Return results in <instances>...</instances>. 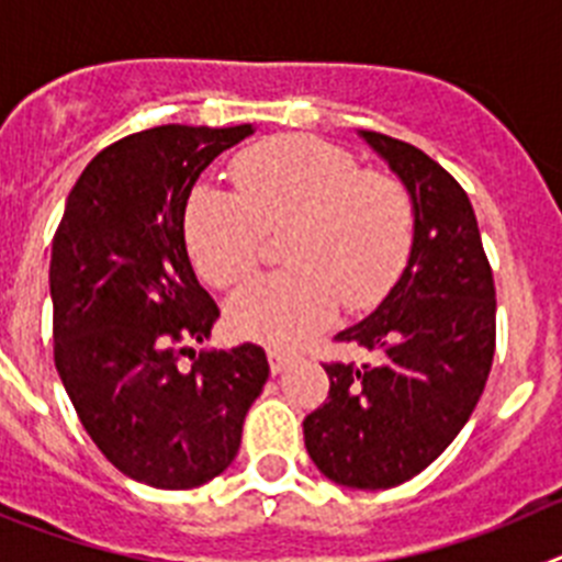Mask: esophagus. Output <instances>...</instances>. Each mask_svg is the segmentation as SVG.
<instances>
[{
	"label": "esophagus",
	"instance_id": "obj_1",
	"mask_svg": "<svg viewBox=\"0 0 562 562\" xmlns=\"http://www.w3.org/2000/svg\"><path fill=\"white\" fill-rule=\"evenodd\" d=\"M293 356L288 350H282V347H269V363H271V372L274 375H280V372H285L288 367H291Z\"/></svg>",
	"mask_w": 562,
	"mask_h": 562
}]
</instances>
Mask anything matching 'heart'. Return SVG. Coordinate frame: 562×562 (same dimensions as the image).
<instances>
[{
	"label": "heart",
	"mask_w": 562,
	"mask_h": 562,
	"mask_svg": "<svg viewBox=\"0 0 562 562\" xmlns=\"http://www.w3.org/2000/svg\"><path fill=\"white\" fill-rule=\"evenodd\" d=\"M229 195L195 187L184 210V244L215 288L244 282L260 266L262 232L291 226L282 257L293 269L237 293L229 322L240 336L296 344L333 322L341 300L375 305L406 269L414 204L389 173L363 170L347 150L313 136H274L232 165Z\"/></svg>",
	"instance_id": "heart-1"
}]
</instances>
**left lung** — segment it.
<instances>
[{
	"label": "left lung",
	"instance_id": "1",
	"mask_svg": "<svg viewBox=\"0 0 562 562\" xmlns=\"http://www.w3.org/2000/svg\"><path fill=\"white\" fill-rule=\"evenodd\" d=\"M361 136L412 195V255L378 311L336 336L369 361L325 363L330 392L302 428L327 479L386 490L426 470L476 408L495 352V285L459 181L403 139Z\"/></svg>",
	"mask_w": 562,
	"mask_h": 562
}]
</instances>
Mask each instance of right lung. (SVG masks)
Returning <instances> with one entry per match:
<instances>
[{"label":"right lung","instance_id":"right-lung-1","mask_svg":"<svg viewBox=\"0 0 562 562\" xmlns=\"http://www.w3.org/2000/svg\"><path fill=\"white\" fill-rule=\"evenodd\" d=\"M251 131L159 125L109 145L75 181L53 237L55 369L103 457L150 487L224 473L269 378L257 344L190 350L221 311L187 257V199Z\"/></svg>","mask_w":562,"mask_h":562}]
</instances>
